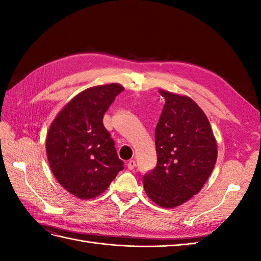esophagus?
Here are the masks:
<instances>
[{
  "label": "esophagus",
  "instance_id": "34e87169",
  "mask_svg": "<svg viewBox=\"0 0 261 261\" xmlns=\"http://www.w3.org/2000/svg\"><path fill=\"white\" fill-rule=\"evenodd\" d=\"M136 167V161L135 160H129L127 163V168L128 170H134Z\"/></svg>",
  "mask_w": 261,
  "mask_h": 261
}]
</instances>
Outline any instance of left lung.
<instances>
[{
  "mask_svg": "<svg viewBox=\"0 0 261 261\" xmlns=\"http://www.w3.org/2000/svg\"><path fill=\"white\" fill-rule=\"evenodd\" d=\"M154 140L155 168L144 175L148 197L163 208H175L198 194L217 161V141L206 114L194 100L165 90Z\"/></svg>",
  "mask_w": 261,
  "mask_h": 261,
  "instance_id": "8db88e82",
  "label": "left lung"
}]
</instances>
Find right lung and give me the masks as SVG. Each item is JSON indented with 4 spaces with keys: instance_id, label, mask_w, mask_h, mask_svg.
I'll return each mask as SVG.
<instances>
[{
    "instance_id": "add662e5",
    "label": "right lung",
    "mask_w": 261,
    "mask_h": 261,
    "mask_svg": "<svg viewBox=\"0 0 261 261\" xmlns=\"http://www.w3.org/2000/svg\"><path fill=\"white\" fill-rule=\"evenodd\" d=\"M123 90L120 84L86 89L61 110L50 126L45 149L51 171L78 198L99 196L124 169L114 140L102 122Z\"/></svg>"
}]
</instances>
